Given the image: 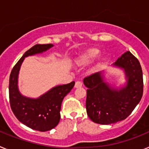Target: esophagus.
<instances>
[{
    "label": "esophagus",
    "mask_w": 149,
    "mask_h": 149,
    "mask_svg": "<svg viewBox=\"0 0 149 149\" xmlns=\"http://www.w3.org/2000/svg\"><path fill=\"white\" fill-rule=\"evenodd\" d=\"M83 86V84L81 82V81H77L75 83V85H74V87L75 88H80Z\"/></svg>",
    "instance_id": "esophagus-1"
}]
</instances>
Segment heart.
<instances>
[{"label": "heart", "mask_w": 149, "mask_h": 149, "mask_svg": "<svg viewBox=\"0 0 149 149\" xmlns=\"http://www.w3.org/2000/svg\"><path fill=\"white\" fill-rule=\"evenodd\" d=\"M99 50L96 48H89L79 55L76 60V63L80 66H84L93 61L99 54Z\"/></svg>", "instance_id": "obj_1"}]
</instances>
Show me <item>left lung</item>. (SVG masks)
<instances>
[{
	"instance_id": "8db88e82",
	"label": "left lung",
	"mask_w": 149,
	"mask_h": 149,
	"mask_svg": "<svg viewBox=\"0 0 149 149\" xmlns=\"http://www.w3.org/2000/svg\"><path fill=\"white\" fill-rule=\"evenodd\" d=\"M124 72L122 84L110 82L105 71L84 78L86 90V109L93 122L110 125L126 119L143 96V81L141 65L137 59L127 51L112 64Z\"/></svg>"
}]
</instances>
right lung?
Segmentation results:
<instances>
[{
	"mask_svg": "<svg viewBox=\"0 0 149 149\" xmlns=\"http://www.w3.org/2000/svg\"><path fill=\"white\" fill-rule=\"evenodd\" d=\"M52 47V44H37L26 51L13 68L9 85L10 106L17 119L27 127L43 132L58 125L63 98L70 93L75 83L72 81L65 85H57L38 98H30L22 95L19 90L18 74L26 57L42 54Z\"/></svg>",
	"mask_w": 149,
	"mask_h": 149,
	"instance_id": "obj_1",
	"label": "right lung"
}]
</instances>
